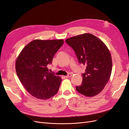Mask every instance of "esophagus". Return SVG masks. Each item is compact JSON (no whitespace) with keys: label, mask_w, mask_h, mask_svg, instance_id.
I'll return each instance as SVG.
<instances>
[{"label":"esophagus","mask_w":129,"mask_h":129,"mask_svg":"<svg viewBox=\"0 0 129 129\" xmlns=\"http://www.w3.org/2000/svg\"><path fill=\"white\" fill-rule=\"evenodd\" d=\"M72 77V74L71 73H69L67 76H65V78H70V77Z\"/></svg>","instance_id":"obj_1"}]
</instances>
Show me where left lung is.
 <instances>
[{
  "instance_id": "obj_1",
  "label": "left lung",
  "mask_w": 129,
  "mask_h": 129,
  "mask_svg": "<svg viewBox=\"0 0 129 129\" xmlns=\"http://www.w3.org/2000/svg\"><path fill=\"white\" fill-rule=\"evenodd\" d=\"M65 42L73 49L79 63L86 66L81 84L76 86V90L86 96L98 95L111 76L112 59L109 49L100 39L89 33L70 37Z\"/></svg>"
}]
</instances>
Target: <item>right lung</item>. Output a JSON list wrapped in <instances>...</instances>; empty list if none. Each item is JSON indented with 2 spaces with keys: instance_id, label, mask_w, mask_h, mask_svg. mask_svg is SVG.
<instances>
[{
  "instance_id": "right-lung-1",
  "label": "right lung",
  "mask_w": 129,
  "mask_h": 129,
  "mask_svg": "<svg viewBox=\"0 0 129 129\" xmlns=\"http://www.w3.org/2000/svg\"><path fill=\"white\" fill-rule=\"evenodd\" d=\"M64 43L63 40H35L20 53L15 62L16 74L27 92L34 97L47 100L57 94L61 79L49 72L54 55Z\"/></svg>"
}]
</instances>
